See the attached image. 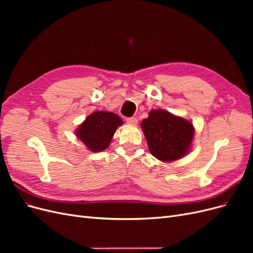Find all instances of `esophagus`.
I'll return each instance as SVG.
<instances>
[{"instance_id": "obj_1", "label": "esophagus", "mask_w": 253, "mask_h": 253, "mask_svg": "<svg viewBox=\"0 0 253 253\" xmlns=\"http://www.w3.org/2000/svg\"><path fill=\"white\" fill-rule=\"evenodd\" d=\"M126 122L129 125L136 126L137 124H138V120H137V118H135V117H129V118H126Z\"/></svg>"}]
</instances>
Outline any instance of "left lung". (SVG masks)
Listing matches in <instances>:
<instances>
[{"mask_svg":"<svg viewBox=\"0 0 253 253\" xmlns=\"http://www.w3.org/2000/svg\"><path fill=\"white\" fill-rule=\"evenodd\" d=\"M141 128L151 154L162 162H173L185 156L191 148L194 127L189 120L167 112L153 110L142 120Z\"/></svg>","mask_w":253,"mask_h":253,"instance_id":"1","label":"left lung"}]
</instances>
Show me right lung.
Listing matches in <instances>:
<instances>
[{
    "label": "right lung",
    "instance_id": "obj_1",
    "mask_svg": "<svg viewBox=\"0 0 253 253\" xmlns=\"http://www.w3.org/2000/svg\"><path fill=\"white\" fill-rule=\"evenodd\" d=\"M124 121L118 115L98 111L91 113L76 129V135L91 152H100L110 145L113 136Z\"/></svg>",
    "mask_w": 253,
    "mask_h": 253
}]
</instances>
